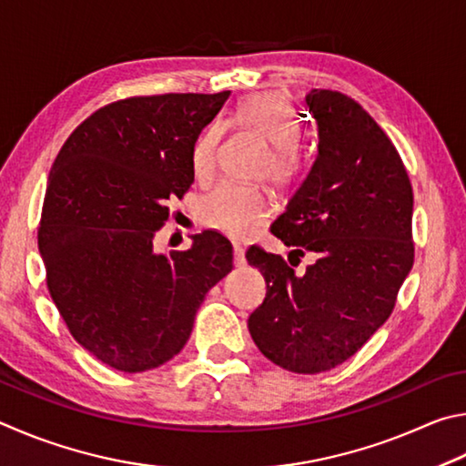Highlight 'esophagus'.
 Masks as SVG:
<instances>
[{"instance_id": "obj_1", "label": "esophagus", "mask_w": 466, "mask_h": 466, "mask_svg": "<svg viewBox=\"0 0 466 466\" xmlns=\"http://www.w3.org/2000/svg\"><path fill=\"white\" fill-rule=\"evenodd\" d=\"M233 264L238 268L246 266V249H243L239 243H235L233 246Z\"/></svg>"}]
</instances>
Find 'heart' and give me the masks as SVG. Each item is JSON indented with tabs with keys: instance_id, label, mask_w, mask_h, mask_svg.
<instances>
[{
	"instance_id": "obj_1",
	"label": "heart",
	"mask_w": 466,
	"mask_h": 466,
	"mask_svg": "<svg viewBox=\"0 0 466 466\" xmlns=\"http://www.w3.org/2000/svg\"><path fill=\"white\" fill-rule=\"evenodd\" d=\"M233 125L254 130L272 145L270 153L262 163L259 176L268 177L272 186L290 187L303 174V159L297 149L300 125L287 102L276 94H254L243 97L235 110ZM225 128L212 122L202 130L192 147V171L200 184L215 179L218 169V151ZM268 200L259 187L220 184L204 198L200 217L208 227L228 235V238H246L268 218Z\"/></svg>"
}]
</instances>
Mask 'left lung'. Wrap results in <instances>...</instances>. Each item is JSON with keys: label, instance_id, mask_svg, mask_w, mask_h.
Wrapping results in <instances>:
<instances>
[{"label": "left lung", "instance_id": "8db88e82", "mask_svg": "<svg viewBox=\"0 0 466 466\" xmlns=\"http://www.w3.org/2000/svg\"><path fill=\"white\" fill-rule=\"evenodd\" d=\"M305 110L317 157L270 231L315 262L297 274L249 248L268 290L248 328L268 360L317 374L354 356L393 311L413 266V190L395 145L352 97L311 89Z\"/></svg>", "mask_w": 466, "mask_h": 466}]
</instances>
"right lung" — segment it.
Wrapping results in <instances>:
<instances>
[{"label": "right lung", "mask_w": 466, "mask_h": 466, "mask_svg": "<svg viewBox=\"0 0 466 466\" xmlns=\"http://www.w3.org/2000/svg\"><path fill=\"white\" fill-rule=\"evenodd\" d=\"M231 92L137 96L73 130L48 174L38 249L53 303L97 360L143 372L186 346L207 292L233 268L217 231L155 254L169 202L194 182L192 147Z\"/></svg>", "instance_id": "right-lung-1"}]
</instances>
